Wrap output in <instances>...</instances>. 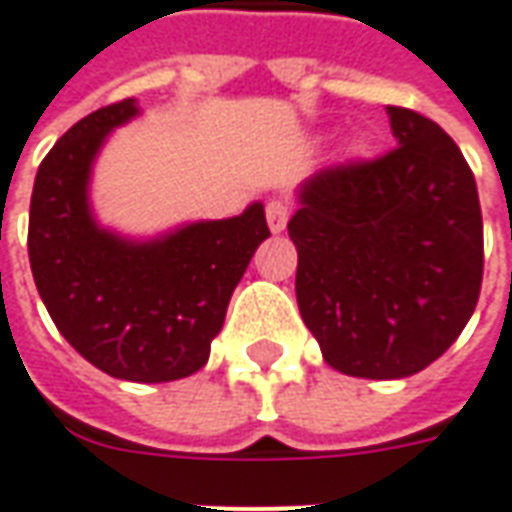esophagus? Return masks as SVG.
<instances>
[{"label": "esophagus", "mask_w": 512, "mask_h": 512, "mask_svg": "<svg viewBox=\"0 0 512 512\" xmlns=\"http://www.w3.org/2000/svg\"><path fill=\"white\" fill-rule=\"evenodd\" d=\"M290 214L292 209L287 200H270V203H267V225H270V231H273V234H281V231L287 228Z\"/></svg>", "instance_id": "esophagus-1"}]
</instances>
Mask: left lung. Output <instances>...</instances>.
<instances>
[{
  "label": "left lung",
  "instance_id": "1",
  "mask_svg": "<svg viewBox=\"0 0 512 512\" xmlns=\"http://www.w3.org/2000/svg\"><path fill=\"white\" fill-rule=\"evenodd\" d=\"M396 150L298 186L295 295L345 376L404 379L449 351L477 309L482 211L474 172L432 119L387 105Z\"/></svg>",
  "mask_w": 512,
  "mask_h": 512
}]
</instances>
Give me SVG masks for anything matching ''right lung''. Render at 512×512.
Instances as JSON below:
<instances>
[{"instance_id":"add662e5","label":"right lung","mask_w":512,"mask_h":512,"mask_svg":"<svg viewBox=\"0 0 512 512\" xmlns=\"http://www.w3.org/2000/svg\"><path fill=\"white\" fill-rule=\"evenodd\" d=\"M139 102L100 108L41 161L30 200V267L52 323L74 351L125 382H175L209 362L228 301L270 236L256 200L239 217L183 222L136 239L91 209L94 161Z\"/></svg>"}]
</instances>
